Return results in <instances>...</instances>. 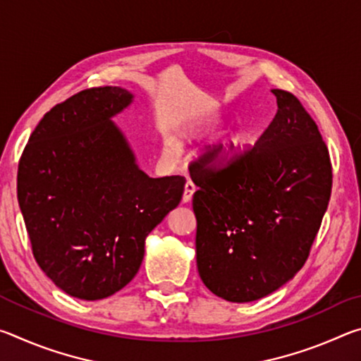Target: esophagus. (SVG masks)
<instances>
[{
    "instance_id": "obj_1",
    "label": "esophagus",
    "mask_w": 361,
    "mask_h": 361,
    "mask_svg": "<svg viewBox=\"0 0 361 361\" xmlns=\"http://www.w3.org/2000/svg\"><path fill=\"white\" fill-rule=\"evenodd\" d=\"M195 192V185L192 181H186V186H185V192H183V202L185 204H188V202H191V199H192V194Z\"/></svg>"
}]
</instances>
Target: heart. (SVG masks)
<instances>
[{
    "label": "heart",
    "instance_id": "b5f03b06",
    "mask_svg": "<svg viewBox=\"0 0 361 361\" xmlns=\"http://www.w3.org/2000/svg\"><path fill=\"white\" fill-rule=\"evenodd\" d=\"M212 130H213L212 124L192 127V129H189V130L185 132V138L186 140L204 138V137L209 135ZM243 143H245V137H243L242 130H237V129L229 130L228 133H226L221 142L212 148L210 154H209L210 164L216 169L229 167L231 164L234 162L237 157H239L240 151L243 148ZM176 148H178V146H176L173 140H169V142L166 143V151L169 152V154H175Z\"/></svg>",
    "mask_w": 361,
    "mask_h": 361
}]
</instances>
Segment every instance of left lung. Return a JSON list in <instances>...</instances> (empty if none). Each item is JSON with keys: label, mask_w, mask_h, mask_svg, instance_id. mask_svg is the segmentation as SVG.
Here are the masks:
<instances>
[{"label": "left lung", "mask_w": 361, "mask_h": 361, "mask_svg": "<svg viewBox=\"0 0 361 361\" xmlns=\"http://www.w3.org/2000/svg\"><path fill=\"white\" fill-rule=\"evenodd\" d=\"M277 113L258 142L224 169L207 152L189 173L199 189L197 271L213 295L252 302L271 295L307 259L331 195V162L319 127L280 89Z\"/></svg>", "instance_id": "1"}]
</instances>
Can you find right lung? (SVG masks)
Masks as SVG:
<instances>
[{"mask_svg": "<svg viewBox=\"0 0 361 361\" xmlns=\"http://www.w3.org/2000/svg\"><path fill=\"white\" fill-rule=\"evenodd\" d=\"M133 102L122 87L82 90L36 126L17 173V199L42 272L84 301L137 276L145 240L178 207L185 176L151 178L113 122Z\"/></svg>", "mask_w": 361, "mask_h": 361, "instance_id": "obj_1", "label": "right lung"}]
</instances>
